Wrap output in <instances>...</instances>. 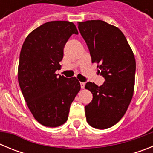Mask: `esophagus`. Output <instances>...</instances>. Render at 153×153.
<instances>
[{"instance_id": "1", "label": "esophagus", "mask_w": 153, "mask_h": 153, "mask_svg": "<svg viewBox=\"0 0 153 153\" xmlns=\"http://www.w3.org/2000/svg\"><path fill=\"white\" fill-rule=\"evenodd\" d=\"M80 86H81V89H83L85 87V83L80 82Z\"/></svg>"}]
</instances>
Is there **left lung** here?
Returning <instances> with one entry per match:
<instances>
[{"label":"left lung","instance_id":"obj_1","mask_svg":"<svg viewBox=\"0 0 153 153\" xmlns=\"http://www.w3.org/2000/svg\"><path fill=\"white\" fill-rule=\"evenodd\" d=\"M78 28L90 50L92 63L106 81L100 86L88 82L93 94L85 106L89 125L108 129L120 121L129 107L134 93L136 60L123 32L101 20L78 22Z\"/></svg>","mask_w":153,"mask_h":153}]
</instances>
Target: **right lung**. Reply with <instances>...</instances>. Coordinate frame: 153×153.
<instances>
[{"label": "right lung", "instance_id": "right-lung-1", "mask_svg": "<svg viewBox=\"0 0 153 153\" xmlns=\"http://www.w3.org/2000/svg\"><path fill=\"white\" fill-rule=\"evenodd\" d=\"M74 33L78 34V30L73 22L50 21L30 33L21 48L19 85L33 117L45 126L67 122L70 105L80 90L75 76L56 74L61 67L65 44Z\"/></svg>", "mask_w": 153, "mask_h": 153}]
</instances>
